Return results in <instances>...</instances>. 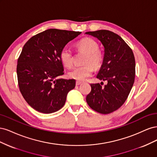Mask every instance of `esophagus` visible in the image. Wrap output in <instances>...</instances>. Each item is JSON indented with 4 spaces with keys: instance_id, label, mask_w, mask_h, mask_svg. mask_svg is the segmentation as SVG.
<instances>
[{
    "instance_id": "1",
    "label": "esophagus",
    "mask_w": 157,
    "mask_h": 157,
    "mask_svg": "<svg viewBox=\"0 0 157 157\" xmlns=\"http://www.w3.org/2000/svg\"><path fill=\"white\" fill-rule=\"evenodd\" d=\"M81 84H82V82H80V81H77V82H76V85H77V86H78V85Z\"/></svg>"
}]
</instances>
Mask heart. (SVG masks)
Returning a JSON list of instances; mask_svg holds the SVG:
<instances>
[{
    "instance_id": "heart-1",
    "label": "heart",
    "mask_w": 157,
    "mask_h": 157,
    "mask_svg": "<svg viewBox=\"0 0 157 157\" xmlns=\"http://www.w3.org/2000/svg\"><path fill=\"white\" fill-rule=\"evenodd\" d=\"M97 42L90 38H84L77 44L78 51L86 54L82 66L75 67L69 73V77L71 78L84 81L90 76H91L95 69L101 67L103 59V54L98 50ZM60 59L65 67L70 68L73 65V53L67 47H65L60 52Z\"/></svg>"
}]
</instances>
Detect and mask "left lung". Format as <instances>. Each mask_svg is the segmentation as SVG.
Instances as JSON below:
<instances>
[{
    "label": "left lung",
    "mask_w": 157,
    "mask_h": 157,
    "mask_svg": "<svg viewBox=\"0 0 157 157\" xmlns=\"http://www.w3.org/2000/svg\"><path fill=\"white\" fill-rule=\"evenodd\" d=\"M101 42L104 57L97 78L107 80L100 84H91L92 90L86 102L93 110L109 114L119 109L129 95L134 82L136 62L134 53L125 41L116 33L108 30L86 32Z\"/></svg>",
    "instance_id": "obj_1"
}]
</instances>
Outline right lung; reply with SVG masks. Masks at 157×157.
<instances>
[{
  "mask_svg": "<svg viewBox=\"0 0 157 157\" xmlns=\"http://www.w3.org/2000/svg\"><path fill=\"white\" fill-rule=\"evenodd\" d=\"M80 33L50 29L32 36L23 46L17 65L18 85L23 98L35 110L49 114L65 105L75 80L58 78L64 74L60 52Z\"/></svg>",
  "mask_w": 157,
  "mask_h": 157,
  "instance_id": "1",
  "label": "right lung"
}]
</instances>
